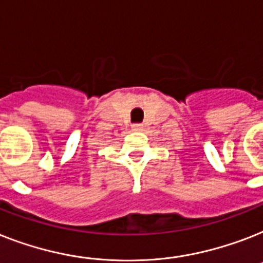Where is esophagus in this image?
<instances>
[{
	"instance_id": "esophagus-1",
	"label": "esophagus",
	"mask_w": 263,
	"mask_h": 263,
	"mask_svg": "<svg viewBox=\"0 0 263 263\" xmlns=\"http://www.w3.org/2000/svg\"><path fill=\"white\" fill-rule=\"evenodd\" d=\"M142 128V124H134L132 125V131H140Z\"/></svg>"
}]
</instances>
